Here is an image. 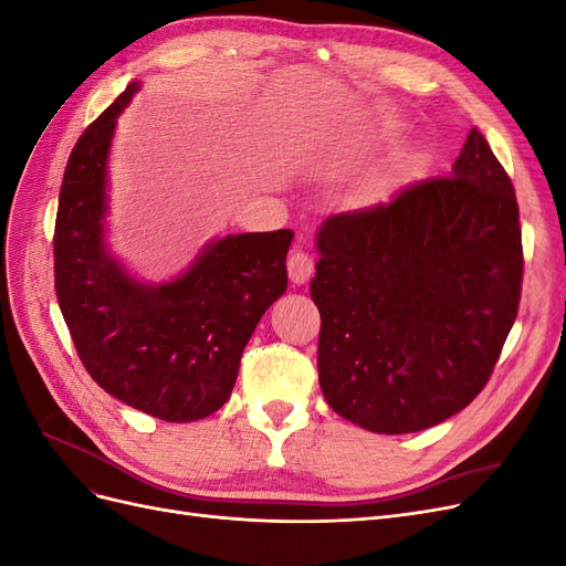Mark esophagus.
Masks as SVG:
<instances>
[{
	"mask_svg": "<svg viewBox=\"0 0 566 566\" xmlns=\"http://www.w3.org/2000/svg\"><path fill=\"white\" fill-rule=\"evenodd\" d=\"M287 276L293 283L304 285L314 276V256L304 250H293L287 256Z\"/></svg>",
	"mask_w": 566,
	"mask_h": 566,
	"instance_id": "obj_1",
	"label": "esophagus"
}]
</instances>
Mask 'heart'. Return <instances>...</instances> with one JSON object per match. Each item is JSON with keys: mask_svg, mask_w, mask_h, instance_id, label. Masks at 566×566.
<instances>
[{"mask_svg": "<svg viewBox=\"0 0 566 566\" xmlns=\"http://www.w3.org/2000/svg\"><path fill=\"white\" fill-rule=\"evenodd\" d=\"M397 181H399V169L387 167L382 172L364 179L361 184H356L352 200L358 205V208H370V205L382 202L391 193V188Z\"/></svg>", "mask_w": 566, "mask_h": 566, "instance_id": "heart-1", "label": "heart"}]
</instances>
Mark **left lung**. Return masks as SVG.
<instances>
[{
    "instance_id": "8db88e82",
    "label": "left lung",
    "mask_w": 566,
    "mask_h": 566,
    "mask_svg": "<svg viewBox=\"0 0 566 566\" xmlns=\"http://www.w3.org/2000/svg\"><path fill=\"white\" fill-rule=\"evenodd\" d=\"M312 300L318 382L337 416L378 434L434 427L489 382L522 290L520 208L476 129L451 177L328 217Z\"/></svg>"
}]
</instances>
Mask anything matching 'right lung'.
<instances>
[{"label": "right lung", "instance_id": "right-lung-1", "mask_svg": "<svg viewBox=\"0 0 566 566\" xmlns=\"http://www.w3.org/2000/svg\"><path fill=\"white\" fill-rule=\"evenodd\" d=\"M132 82L84 129L63 175L56 297L80 361L111 397L167 422L212 416L231 397L256 323L287 287L293 231L214 238L177 279L146 283L108 248V156Z\"/></svg>", "mask_w": 566, "mask_h": 566}]
</instances>
